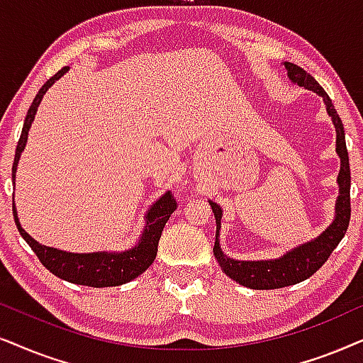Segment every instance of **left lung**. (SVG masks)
Wrapping results in <instances>:
<instances>
[{"instance_id":"1","label":"left lung","mask_w":363,"mask_h":363,"mask_svg":"<svg viewBox=\"0 0 363 363\" xmlns=\"http://www.w3.org/2000/svg\"><path fill=\"white\" fill-rule=\"evenodd\" d=\"M287 67V74L294 83L303 88L312 89L313 93L322 96L325 101L327 113L332 116L333 124L337 129V152H339L342 166L339 174V186H340V196L337 199V216L332 225L318 235L317 239L311 240V242L298 245L297 249L287 252L284 257L275 260H257V262H244V260H234L225 257L219 247V229H220V217L222 211L216 202H209L216 217V244H214V257L219 262L220 269L239 282L240 286H245L249 289H257V291H269V289H282L287 286H294V284L302 282L317 272L327 259L330 257L333 249L339 245L342 238L345 235L347 229H349L350 222V164H349V152H347L345 144V133L342 119L337 114L335 108H333L332 99L323 91L320 84L317 83L303 67L294 65V62H284Z\"/></svg>"}]
</instances>
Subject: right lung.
I'll use <instances>...</instances> for the list:
<instances>
[{
  "instance_id": "right-lung-1",
  "label": "right lung",
  "mask_w": 363,
  "mask_h": 363,
  "mask_svg": "<svg viewBox=\"0 0 363 363\" xmlns=\"http://www.w3.org/2000/svg\"><path fill=\"white\" fill-rule=\"evenodd\" d=\"M69 67L65 66L62 69L56 72L55 76H51L50 79L43 84V88L38 91L36 98L33 99V103L28 109L26 119H24L21 138H19L16 154H14V162H13V182H14V172H16V166L21 156L24 146H26L28 131H30L33 119H35L36 109L40 106L43 96L46 94V91L55 84V81L65 74ZM177 209V202L174 199L172 192H166L156 204H154L147 212V224L146 229L143 232L141 242L131 250H125V252L119 254H106V252H94V254H72L65 252V250H57L52 247H46V245L38 244L31 235H28L23 230L21 224L18 220L16 209L13 204V216L14 222L19 234L23 235V239L30 244L33 252L38 255L40 262L45 267L60 277L62 280H67L71 284H79V286H88V287H116L123 286L125 282H131L133 279H136L138 275H141L149 265L154 262L157 255V244L161 239L162 229L169 220V217L174 211Z\"/></svg>"
}]
</instances>
